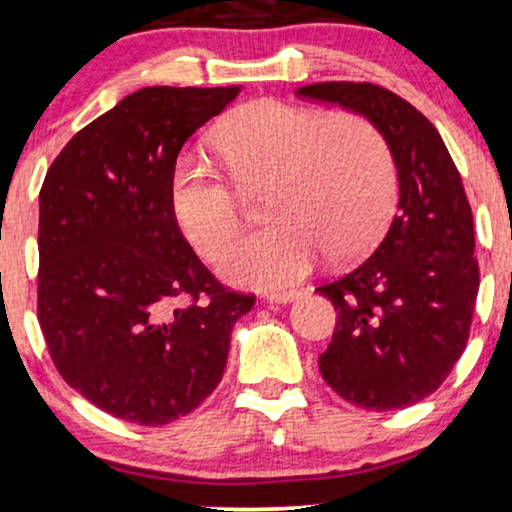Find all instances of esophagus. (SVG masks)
<instances>
[{
	"label": "esophagus",
	"instance_id": "esophagus-1",
	"mask_svg": "<svg viewBox=\"0 0 512 512\" xmlns=\"http://www.w3.org/2000/svg\"><path fill=\"white\" fill-rule=\"evenodd\" d=\"M299 296V289H282V292H270L268 301H273V304H289V301L299 299Z\"/></svg>",
	"mask_w": 512,
	"mask_h": 512
}]
</instances>
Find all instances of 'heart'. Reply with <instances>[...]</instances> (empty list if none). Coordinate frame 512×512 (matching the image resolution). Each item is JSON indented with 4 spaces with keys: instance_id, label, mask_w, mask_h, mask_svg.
<instances>
[{
    "instance_id": "1",
    "label": "heart",
    "mask_w": 512,
    "mask_h": 512,
    "mask_svg": "<svg viewBox=\"0 0 512 512\" xmlns=\"http://www.w3.org/2000/svg\"><path fill=\"white\" fill-rule=\"evenodd\" d=\"M216 151L244 192L270 185L273 225L220 256L237 285L282 289L311 273L327 251L351 261L387 227L396 166L368 118L325 113L277 99L244 104L216 130ZM170 206L189 242L213 258L242 227V197L211 166L182 156L170 178Z\"/></svg>"
}]
</instances>
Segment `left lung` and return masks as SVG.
<instances>
[{"label": "left lung", "mask_w": 512, "mask_h": 512, "mask_svg": "<svg viewBox=\"0 0 512 512\" xmlns=\"http://www.w3.org/2000/svg\"><path fill=\"white\" fill-rule=\"evenodd\" d=\"M296 94L368 118L399 175V213L380 246L315 289L339 313L320 372L353 406H413L449 377L475 313V227L458 168L437 128L380 85L315 82Z\"/></svg>", "instance_id": "left-lung-1"}]
</instances>
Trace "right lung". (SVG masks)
<instances>
[{"instance_id": "add662e5", "label": "right lung", "mask_w": 512, "mask_h": 512, "mask_svg": "<svg viewBox=\"0 0 512 512\" xmlns=\"http://www.w3.org/2000/svg\"><path fill=\"white\" fill-rule=\"evenodd\" d=\"M242 87H144L82 128L40 192L37 315L61 377L113 418L168 425L218 387L230 292L182 237L170 178L189 137Z\"/></svg>"}]
</instances>
